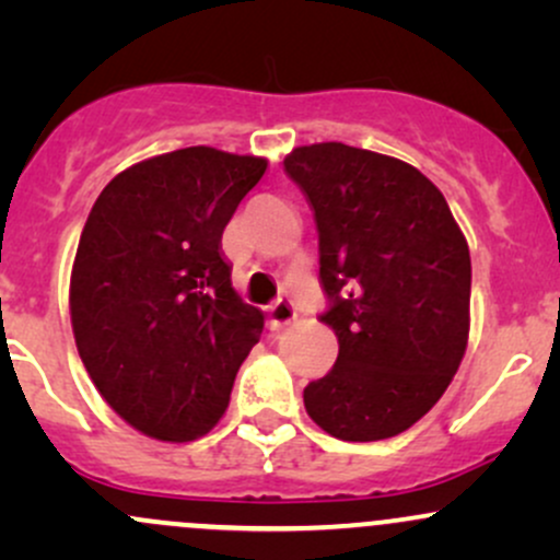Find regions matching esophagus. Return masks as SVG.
<instances>
[{"label":"esophagus","mask_w":560,"mask_h":560,"mask_svg":"<svg viewBox=\"0 0 560 560\" xmlns=\"http://www.w3.org/2000/svg\"><path fill=\"white\" fill-rule=\"evenodd\" d=\"M266 313H268V324H271L273 329H281V326L292 324V320L298 318V313H294L292 300H289V298H279V300H273L271 305L266 307Z\"/></svg>","instance_id":"obj_1"}]
</instances>
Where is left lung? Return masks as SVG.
Masks as SVG:
<instances>
[{
    "mask_svg": "<svg viewBox=\"0 0 560 560\" xmlns=\"http://www.w3.org/2000/svg\"><path fill=\"white\" fill-rule=\"evenodd\" d=\"M284 168L316 215L320 320L339 339L305 410L337 440H387L432 410L464 358L468 244L442 191L402 160L324 141Z\"/></svg>",
    "mask_w": 560,
    "mask_h": 560,
    "instance_id": "1",
    "label": "left lung"
}]
</instances>
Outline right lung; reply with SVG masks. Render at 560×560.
I'll return each instance as SVG.
<instances>
[{"instance_id": "1", "label": "right lung", "mask_w": 560, "mask_h": 560, "mask_svg": "<svg viewBox=\"0 0 560 560\" xmlns=\"http://www.w3.org/2000/svg\"><path fill=\"white\" fill-rule=\"evenodd\" d=\"M266 165L213 147L144 160L102 189L81 231L79 355L115 413L155 440L213 429L260 339L262 313L231 287L221 236Z\"/></svg>"}]
</instances>
